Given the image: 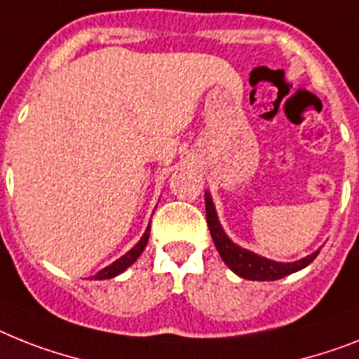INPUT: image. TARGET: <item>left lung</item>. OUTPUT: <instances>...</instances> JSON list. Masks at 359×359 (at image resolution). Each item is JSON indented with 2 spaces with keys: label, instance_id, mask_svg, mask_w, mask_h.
Here are the masks:
<instances>
[{
  "label": "left lung",
  "instance_id": "1",
  "mask_svg": "<svg viewBox=\"0 0 359 359\" xmlns=\"http://www.w3.org/2000/svg\"><path fill=\"white\" fill-rule=\"evenodd\" d=\"M205 215L207 224H209V231H211L212 242H215L216 250L220 253L222 260L229 266L231 271H235L238 277L248 280H277L283 279L286 275H292L299 269L306 268L319 251H313L312 255H308L304 259H299L295 262H277V260L266 259L260 255L253 253L250 250H244L236 245L229 236L226 235V231L222 227L218 215H216V207L212 203V198L209 192H205Z\"/></svg>",
  "mask_w": 359,
  "mask_h": 359
}]
</instances>
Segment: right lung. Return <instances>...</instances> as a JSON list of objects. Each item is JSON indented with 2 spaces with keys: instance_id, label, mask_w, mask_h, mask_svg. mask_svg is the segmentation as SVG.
I'll return each instance as SVG.
<instances>
[{
  "instance_id": "add662e5",
  "label": "right lung",
  "mask_w": 359,
  "mask_h": 359,
  "mask_svg": "<svg viewBox=\"0 0 359 359\" xmlns=\"http://www.w3.org/2000/svg\"><path fill=\"white\" fill-rule=\"evenodd\" d=\"M148 236H150V226L147 227V231H144V235L141 236V240H139L137 244L133 245L132 250L128 251V253H124L121 259H117L114 262V264L106 266L104 269H100L99 273H95L91 279L95 280H104V279H111V277H117L119 273H123L124 269L128 268V266H132L135 260L139 259V255L143 253V250L147 248V242H148Z\"/></svg>"
}]
</instances>
